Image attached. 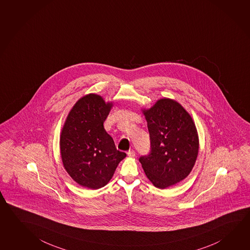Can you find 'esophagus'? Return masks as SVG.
<instances>
[{
  "label": "esophagus",
  "instance_id": "34e87169",
  "mask_svg": "<svg viewBox=\"0 0 250 250\" xmlns=\"http://www.w3.org/2000/svg\"><path fill=\"white\" fill-rule=\"evenodd\" d=\"M127 156L130 158H134L136 156V151L134 150H129L127 152Z\"/></svg>",
  "mask_w": 250,
  "mask_h": 250
}]
</instances>
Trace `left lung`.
Here are the masks:
<instances>
[{"mask_svg":"<svg viewBox=\"0 0 250 250\" xmlns=\"http://www.w3.org/2000/svg\"><path fill=\"white\" fill-rule=\"evenodd\" d=\"M144 113L150 150L139 161L152 184L163 189L190 173L198 154L197 131L190 115L174 100L162 99Z\"/></svg>","mask_w":250,"mask_h":250,"instance_id":"8db88e82","label":"left lung"}]
</instances>
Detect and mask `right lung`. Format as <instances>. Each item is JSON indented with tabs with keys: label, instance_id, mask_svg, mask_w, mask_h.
I'll list each match as a JSON object with an SVG mask.
<instances>
[{
	"label": "right lung",
	"instance_id": "add662e5",
	"mask_svg": "<svg viewBox=\"0 0 250 250\" xmlns=\"http://www.w3.org/2000/svg\"><path fill=\"white\" fill-rule=\"evenodd\" d=\"M111 107L100 96L83 97L69 112L61 135L64 167L75 182L91 189L106 185L126 157L104 130Z\"/></svg>",
	"mask_w": 250,
	"mask_h": 250
}]
</instances>
